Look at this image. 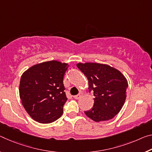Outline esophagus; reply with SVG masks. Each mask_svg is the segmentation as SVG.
<instances>
[{
    "mask_svg": "<svg viewBox=\"0 0 152 152\" xmlns=\"http://www.w3.org/2000/svg\"><path fill=\"white\" fill-rule=\"evenodd\" d=\"M81 95H82V94L80 93V94H78V95L74 96V98L76 99H78L81 97Z\"/></svg>",
    "mask_w": 152,
    "mask_h": 152,
    "instance_id": "34e87169",
    "label": "esophagus"
}]
</instances>
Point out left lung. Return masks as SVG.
I'll use <instances>...</instances> for the list:
<instances>
[{
	"instance_id": "1",
	"label": "left lung",
	"mask_w": 152,
	"mask_h": 152,
	"mask_svg": "<svg viewBox=\"0 0 152 152\" xmlns=\"http://www.w3.org/2000/svg\"><path fill=\"white\" fill-rule=\"evenodd\" d=\"M78 68L88 80L89 92L93 91L94 104L85 112L95 122L112 119L124 105L128 82L119 70L106 64L79 63Z\"/></svg>"
}]
</instances>
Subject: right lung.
Masks as SVG:
<instances>
[{"mask_svg":"<svg viewBox=\"0 0 152 152\" xmlns=\"http://www.w3.org/2000/svg\"><path fill=\"white\" fill-rule=\"evenodd\" d=\"M68 66L53 60L36 64L23 72L20 79V97L32 119L49 124L63 114L67 99L63 80Z\"/></svg>","mask_w":152,"mask_h":152,"instance_id":"obj_1","label":"right lung"}]
</instances>
